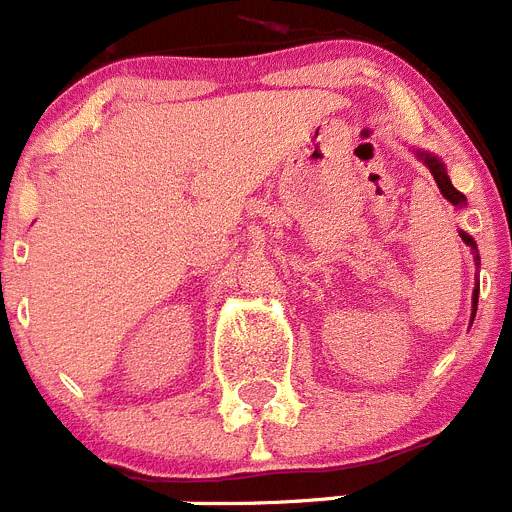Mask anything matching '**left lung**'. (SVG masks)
I'll use <instances>...</instances> for the list:
<instances>
[{
	"label": "left lung",
	"instance_id": "left-lung-1",
	"mask_svg": "<svg viewBox=\"0 0 512 512\" xmlns=\"http://www.w3.org/2000/svg\"><path fill=\"white\" fill-rule=\"evenodd\" d=\"M418 156H420V161H423V164L428 166V169H431L433 179H436V184H438V189H441L443 197H446V200H449L454 207H464V205H467V197H464V194H461L459 189H456L454 184H451V179H449V174H446V166H443L441 158L431 156V153H423V151H418ZM459 235H461V241H464L469 248H472V251H474V261H477V264H479L477 243H474L472 235H467V233H464V230H461ZM477 297H479V289H474V297H472V307H474V310H472V320H474V312H477Z\"/></svg>",
	"mask_w": 512,
	"mask_h": 512
}]
</instances>
